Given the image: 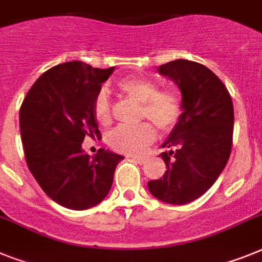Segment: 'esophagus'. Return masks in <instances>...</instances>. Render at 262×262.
Wrapping results in <instances>:
<instances>
[{"mask_svg":"<svg viewBox=\"0 0 262 262\" xmlns=\"http://www.w3.org/2000/svg\"><path fill=\"white\" fill-rule=\"evenodd\" d=\"M129 158L133 160V161L138 162V164H144L145 162V157H142V156H129Z\"/></svg>","mask_w":262,"mask_h":262,"instance_id":"34e87169","label":"esophagus"}]
</instances>
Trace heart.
I'll use <instances>...</instances> for the list:
<instances>
[{
  "label": "heart",
  "mask_w": 262,
  "mask_h": 262,
  "mask_svg": "<svg viewBox=\"0 0 262 262\" xmlns=\"http://www.w3.org/2000/svg\"><path fill=\"white\" fill-rule=\"evenodd\" d=\"M117 86L127 98L141 105L142 118H148L160 130H170L181 118L182 100L174 90H160L155 81L144 77H126L118 81ZM93 109L100 124L111 121V102L105 89H101L94 98ZM155 140V127L145 122L137 126L114 129L109 135L107 144L121 153L138 155Z\"/></svg>",
  "instance_id": "1"
}]
</instances>
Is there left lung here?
Returning <instances> with one entry per match:
<instances>
[{"label": "left lung", "instance_id": "obj_1", "mask_svg": "<svg viewBox=\"0 0 262 262\" xmlns=\"http://www.w3.org/2000/svg\"><path fill=\"white\" fill-rule=\"evenodd\" d=\"M158 73L177 83L181 118L161 148L166 165L160 180L148 182L156 199L184 205L201 197L216 182L232 150L234 112L226 86L212 70L194 61L176 60Z\"/></svg>", "mask_w": 262, "mask_h": 262}]
</instances>
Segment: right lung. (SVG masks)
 Masks as SVG:
<instances>
[{"label":"right lung","instance_id":"add662e5","mask_svg":"<svg viewBox=\"0 0 262 262\" xmlns=\"http://www.w3.org/2000/svg\"><path fill=\"white\" fill-rule=\"evenodd\" d=\"M113 70L81 61L60 63L33 83L19 109L28 168L43 192L68 209L100 204L124 158L105 149L90 157L82 149L86 136L100 135L94 98Z\"/></svg>","mask_w":262,"mask_h":262}]
</instances>
